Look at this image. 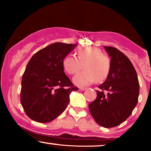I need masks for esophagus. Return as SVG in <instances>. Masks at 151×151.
<instances>
[{"label": "esophagus", "mask_w": 151, "mask_h": 151, "mask_svg": "<svg viewBox=\"0 0 151 151\" xmlns=\"http://www.w3.org/2000/svg\"><path fill=\"white\" fill-rule=\"evenodd\" d=\"M86 89V88H79V90H80V91H85Z\"/></svg>", "instance_id": "34e87169"}]
</instances>
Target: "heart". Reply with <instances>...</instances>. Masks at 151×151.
Masks as SVG:
<instances>
[{
    "mask_svg": "<svg viewBox=\"0 0 151 151\" xmlns=\"http://www.w3.org/2000/svg\"><path fill=\"white\" fill-rule=\"evenodd\" d=\"M77 58L67 55L63 60V67L70 74H74L83 67L85 70L74 77V82L79 86H86L95 81L106 79L111 71V60L99 48L86 47L78 50Z\"/></svg>",
    "mask_w": 151,
    "mask_h": 151,
    "instance_id": "b5f03b06",
    "label": "heart"
}]
</instances>
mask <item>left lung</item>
Masks as SVG:
<instances>
[{"label": "left lung", "instance_id": "left-lung-1", "mask_svg": "<svg viewBox=\"0 0 151 151\" xmlns=\"http://www.w3.org/2000/svg\"><path fill=\"white\" fill-rule=\"evenodd\" d=\"M111 58V71L98 86L97 96L89 104V111L99 125L112 128L120 125L131 116L138 103L139 82L131 61L113 47H104ZM108 91L105 95L103 91Z\"/></svg>", "mask_w": 151, "mask_h": 151}]
</instances>
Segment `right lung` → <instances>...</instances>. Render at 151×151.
<instances>
[{"label":"right lung","mask_w":151,"mask_h":151,"mask_svg":"<svg viewBox=\"0 0 151 151\" xmlns=\"http://www.w3.org/2000/svg\"><path fill=\"white\" fill-rule=\"evenodd\" d=\"M77 45L55 42L37 52L22 77L20 103L30 119L50 122L61 114L78 88L64 72L63 60Z\"/></svg>","instance_id":"add662e5"}]
</instances>
